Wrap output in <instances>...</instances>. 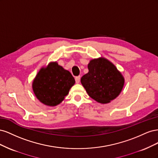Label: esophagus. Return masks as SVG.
<instances>
[{"label":"esophagus","mask_w":158,"mask_h":158,"mask_svg":"<svg viewBox=\"0 0 158 158\" xmlns=\"http://www.w3.org/2000/svg\"><path fill=\"white\" fill-rule=\"evenodd\" d=\"M75 80H76V83L78 84L80 82V76H76V77L75 78Z\"/></svg>","instance_id":"34e87169"}]
</instances>
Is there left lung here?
<instances>
[{"mask_svg": "<svg viewBox=\"0 0 158 158\" xmlns=\"http://www.w3.org/2000/svg\"><path fill=\"white\" fill-rule=\"evenodd\" d=\"M88 73L81 78V83L88 95L97 102H111L121 94L125 78L114 64L104 57L92 59Z\"/></svg>", "mask_w": 158, "mask_h": 158, "instance_id": "1", "label": "left lung"}]
</instances>
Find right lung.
<instances>
[{
    "label": "right lung",
    "instance_id": "add662e5",
    "mask_svg": "<svg viewBox=\"0 0 158 158\" xmlns=\"http://www.w3.org/2000/svg\"><path fill=\"white\" fill-rule=\"evenodd\" d=\"M74 84L70 72L55 61L40 70L33 80L32 89L40 102L55 107L63 101Z\"/></svg>",
    "mask_w": 158,
    "mask_h": 158
}]
</instances>
